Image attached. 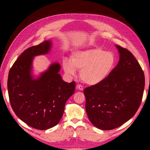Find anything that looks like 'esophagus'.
<instances>
[{
	"label": "esophagus",
	"mask_w": 150,
	"mask_h": 150,
	"mask_svg": "<svg viewBox=\"0 0 150 150\" xmlns=\"http://www.w3.org/2000/svg\"><path fill=\"white\" fill-rule=\"evenodd\" d=\"M77 89L80 90V91H83V87L82 85H79V84H78V85H77Z\"/></svg>",
	"instance_id": "34e87169"
}]
</instances>
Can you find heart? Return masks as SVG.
<instances>
[{
	"mask_svg": "<svg viewBox=\"0 0 150 150\" xmlns=\"http://www.w3.org/2000/svg\"><path fill=\"white\" fill-rule=\"evenodd\" d=\"M116 61L112 52L93 47L73 53L71 61H63V68L69 75H74L76 69L80 70L81 80L88 85H95L107 78L115 67Z\"/></svg>",
	"mask_w": 150,
	"mask_h": 150,
	"instance_id": "1",
	"label": "heart"
}]
</instances>
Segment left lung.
<instances>
[{"label":"left lung","mask_w":150,"mask_h":150,"mask_svg":"<svg viewBox=\"0 0 150 150\" xmlns=\"http://www.w3.org/2000/svg\"><path fill=\"white\" fill-rule=\"evenodd\" d=\"M116 46L120 54L118 65L103 82L84 90L88 118L103 130L118 128L133 117L140 106L145 86L144 71L133 54Z\"/></svg>","instance_id":"left-lung-1"}]
</instances>
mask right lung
<instances>
[{
    "label": "right lung",
    "instance_id": "add662e5",
    "mask_svg": "<svg viewBox=\"0 0 150 150\" xmlns=\"http://www.w3.org/2000/svg\"><path fill=\"white\" fill-rule=\"evenodd\" d=\"M52 42L44 41L26 50L9 71L8 96L12 110L20 120L38 130H47L59 123L65 105L75 92V82L68 83L59 73V63L34 79L32 62L35 56L50 52Z\"/></svg>",
    "mask_w": 150,
    "mask_h": 150
}]
</instances>
